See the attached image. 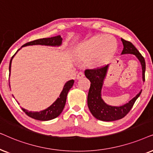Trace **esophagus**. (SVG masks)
<instances>
[{
  "instance_id": "1",
  "label": "esophagus",
  "mask_w": 153,
  "mask_h": 153,
  "mask_svg": "<svg viewBox=\"0 0 153 153\" xmlns=\"http://www.w3.org/2000/svg\"><path fill=\"white\" fill-rule=\"evenodd\" d=\"M84 77V73H82V72H80L78 73V75H77V80H79V79H81L82 78H83Z\"/></svg>"
}]
</instances>
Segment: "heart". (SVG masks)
Listing matches in <instances>:
<instances>
[{"label": "heart", "mask_w": 153, "mask_h": 153, "mask_svg": "<svg viewBox=\"0 0 153 153\" xmlns=\"http://www.w3.org/2000/svg\"><path fill=\"white\" fill-rule=\"evenodd\" d=\"M117 50V42L111 35H97L81 42L75 51L78 62H86L89 68H99L108 64Z\"/></svg>", "instance_id": "obj_1"}]
</instances>
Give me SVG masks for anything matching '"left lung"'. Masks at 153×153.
Here are the masks:
<instances>
[{
    "mask_svg": "<svg viewBox=\"0 0 153 153\" xmlns=\"http://www.w3.org/2000/svg\"><path fill=\"white\" fill-rule=\"evenodd\" d=\"M123 44V50L121 54H134L139 61L142 67V78L145 81L146 62L143 56L140 54L134 45L129 41L121 38ZM109 64L104 67L97 69H87L85 71V75L90 81L88 97H87V105L91 113L95 118L101 121L110 122L122 119L130 111L135 103L136 99L139 97L142 90L136 95L131 100L120 106H113L108 105L101 98V89L103 82L106 77Z\"/></svg>",
    "mask_w": 153,
    "mask_h": 153,
    "instance_id": "left-lung-1",
    "label": "left lung"
}]
</instances>
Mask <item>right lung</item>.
<instances>
[{"label": "right lung", "instance_id": "1", "mask_svg": "<svg viewBox=\"0 0 153 153\" xmlns=\"http://www.w3.org/2000/svg\"><path fill=\"white\" fill-rule=\"evenodd\" d=\"M62 44V38L61 37V36H54V37H51L48 38H41V39H38L33 40V41L28 42L27 43L24 44V45L21 47L28 46V45H46V46H60ZM20 48V49H21ZM20 49H19L17 51V52L19 51ZM17 52L13 56L10 62V66H9V71H10H10H11V64H12V60ZM74 83V80H71L66 82V84L64 85L63 90L61 92L59 97L57 98V99L50 105V107H48V108L43 110L41 111H36V112H32V111H28L27 110L22 108V111L25 113L28 116H29L30 117L33 118L35 120H38L40 121H48L50 120L54 119V118L57 117L59 115L62 113V112L64 110V108L66 104V97L67 94H68V91L70 90L71 87L73 85Z\"/></svg>", "mask_w": 153, "mask_h": 153}]
</instances>
